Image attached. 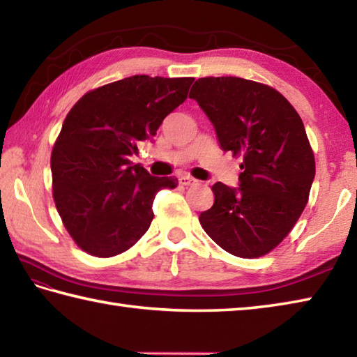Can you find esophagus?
<instances>
[{"instance_id":"esophagus-1","label":"esophagus","mask_w":357,"mask_h":357,"mask_svg":"<svg viewBox=\"0 0 357 357\" xmlns=\"http://www.w3.org/2000/svg\"><path fill=\"white\" fill-rule=\"evenodd\" d=\"M179 184L181 185H185V187H193V185H198V181L195 179V178H192V176H181L179 178Z\"/></svg>"}]
</instances>
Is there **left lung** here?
<instances>
[{
	"label": "left lung",
	"mask_w": 357,
	"mask_h": 357,
	"mask_svg": "<svg viewBox=\"0 0 357 357\" xmlns=\"http://www.w3.org/2000/svg\"><path fill=\"white\" fill-rule=\"evenodd\" d=\"M188 97L213 123L221 150L243 159L240 188L212 185L202 229L235 257L269 254L296 226L316 174L302 119L277 89L240 77L198 79Z\"/></svg>",
	"instance_id": "8db88e82"
}]
</instances>
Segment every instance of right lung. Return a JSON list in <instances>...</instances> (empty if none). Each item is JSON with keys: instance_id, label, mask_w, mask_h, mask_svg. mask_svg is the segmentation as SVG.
I'll use <instances>...</instances> for the list:
<instances>
[{"instance_id": "obj_1", "label": "right lung", "mask_w": 357, "mask_h": 357, "mask_svg": "<svg viewBox=\"0 0 357 357\" xmlns=\"http://www.w3.org/2000/svg\"><path fill=\"white\" fill-rule=\"evenodd\" d=\"M193 80L132 75L88 91L68 113L51 155L52 197L86 254L108 258L135 246L155 216L156 193L178 185L132 165L130 156L156 136Z\"/></svg>"}]
</instances>
